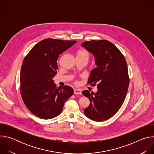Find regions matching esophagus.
<instances>
[{
  "mask_svg": "<svg viewBox=\"0 0 154 154\" xmlns=\"http://www.w3.org/2000/svg\"><path fill=\"white\" fill-rule=\"evenodd\" d=\"M74 93L75 94H82V91L79 89H74Z\"/></svg>",
  "mask_w": 154,
  "mask_h": 154,
  "instance_id": "34e87169",
  "label": "esophagus"
}]
</instances>
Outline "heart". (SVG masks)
<instances>
[{"label":"heart","mask_w":154,"mask_h":154,"mask_svg":"<svg viewBox=\"0 0 154 154\" xmlns=\"http://www.w3.org/2000/svg\"><path fill=\"white\" fill-rule=\"evenodd\" d=\"M77 57H86L87 58L89 57V54L87 51L85 50H80L77 52Z\"/></svg>","instance_id":"heart-1"}]
</instances>
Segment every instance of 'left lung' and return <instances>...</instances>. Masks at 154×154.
I'll return each mask as SVG.
<instances>
[{
  "label": "left lung",
  "mask_w": 154,
  "mask_h": 154,
  "mask_svg": "<svg viewBox=\"0 0 154 154\" xmlns=\"http://www.w3.org/2000/svg\"><path fill=\"white\" fill-rule=\"evenodd\" d=\"M82 46L93 54L97 65L88 80L92 86H97V93L82 92L90 101L84 114L94 121H103L113 116L125 99L129 85L127 62L115 45L107 40L85 41Z\"/></svg>",
  "instance_id": "8db88e82"
}]
</instances>
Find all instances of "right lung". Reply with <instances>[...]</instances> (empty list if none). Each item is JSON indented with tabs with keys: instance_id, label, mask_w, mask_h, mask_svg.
I'll use <instances>...</instances> for the list:
<instances>
[{
	"instance_id": "add662e5",
	"label": "right lung",
	"mask_w": 154,
	"mask_h": 154,
	"mask_svg": "<svg viewBox=\"0 0 154 154\" xmlns=\"http://www.w3.org/2000/svg\"><path fill=\"white\" fill-rule=\"evenodd\" d=\"M76 41L48 38L37 43L25 57L21 66L20 95L29 110L37 117L49 119L58 116L74 93L71 86L57 87L59 55Z\"/></svg>"
}]
</instances>
